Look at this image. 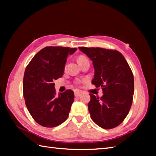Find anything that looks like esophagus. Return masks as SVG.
I'll use <instances>...</instances> for the list:
<instances>
[{
	"mask_svg": "<svg viewBox=\"0 0 156 156\" xmlns=\"http://www.w3.org/2000/svg\"><path fill=\"white\" fill-rule=\"evenodd\" d=\"M82 91L80 90H74V94L75 97H80V96L82 94Z\"/></svg>",
	"mask_w": 156,
	"mask_h": 156,
	"instance_id": "34e87169",
	"label": "esophagus"
}]
</instances>
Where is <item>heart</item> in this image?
Instances as JSON below:
<instances>
[{
	"instance_id": "heart-1",
	"label": "heart",
	"mask_w": 156,
	"mask_h": 156,
	"mask_svg": "<svg viewBox=\"0 0 156 156\" xmlns=\"http://www.w3.org/2000/svg\"><path fill=\"white\" fill-rule=\"evenodd\" d=\"M87 60H88V59H87V57H85V56H84V55H80L78 57V61L79 62V64H80V63L85 62Z\"/></svg>"
}]
</instances>
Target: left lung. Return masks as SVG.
<instances>
[{"label":"left lung","instance_id":"1","mask_svg":"<svg viewBox=\"0 0 156 156\" xmlns=\"http://www.w3.org/2000/svg\"><path fill=\"white\" fill-rule=\"evenodd\" d=\"M94 68L92 84L101 87L102 97L90 94L88 111L96 124L105 129L117 127L127 117L133 102L134 78L127 62L115 49L80 47Z\"/></svg>","mask_w":156,"mask_h":156}]
</instances>
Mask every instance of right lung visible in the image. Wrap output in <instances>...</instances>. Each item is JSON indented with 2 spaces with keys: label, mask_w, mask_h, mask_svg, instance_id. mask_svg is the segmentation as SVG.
<instances>
[{
  "label": "right lung",
  "mask_w": 156,
  "mask_h": 156,
  "mask_svg": "<svg viewBox=\"0 0 156 156\" xmlns=\"http://www.w3.org/2000/svg\"><path fill=\"white\" fill-rule=\"evenodd\" d=\"M76 48L49 46L41 49L26 67L23 97L33 119L45 127H55L68 119L74 100L72 90L56 95L55 80L64 74L66 58Z\"/></svg>",
  "instance_id": "add662e5"
}]
</instances>
